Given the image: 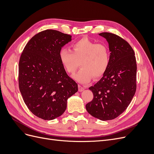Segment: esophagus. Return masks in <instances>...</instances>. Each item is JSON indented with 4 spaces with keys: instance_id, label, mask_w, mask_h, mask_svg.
Instances as JSON below:
<instances>
[{
    "instance_id": "1",
    "label": "esophagus",
    "mask_w": 154,
    "mask_h": 154,
    "mask_svg": "<svg viewBox=\"0 0 154 154\" xmlns=\"http://www.w3.org/2000/svg\"><path fill=\"white\" fill-rule=\"evenodd\" d=\"M85 90V87L82 85H78V91L79 92H82Z\"/></svg>"
}]
</instances>
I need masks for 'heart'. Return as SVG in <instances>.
Wrapping results in <instances>:
<instances>
[{
    "mask_svg": "<svg viewBox=\"0 0 154 154\" xmlns=\"http://www.w3.org/2000/svg\"><path fill=\"white\" fill-rule=\"evenodd\" d=\"M59 58L69 73L73 74L80 62L81 69L74 78L79 82L86 83L92 78H101L106 71L110 63V52L105 44H96L88 38H82L72 45V51L62 49Z\"/></svg>",
    "mask_w": 154,
    "mask_h": 154,
    "instance_id": "b5f03b06",
    "label": "heart"
}]
</instances>
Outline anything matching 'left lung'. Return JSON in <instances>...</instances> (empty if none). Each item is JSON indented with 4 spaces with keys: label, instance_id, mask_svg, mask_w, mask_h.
Returning a JSON list of instances; mask_svg holds the SVG:
<instances>
[{
    "label": "left lung",
    "instance_id": "8db88e82",
    "mask_svg": "<svg viewBox=\"0 0 154 154\" xmlns=\"http://www.w3.org/2000/svg\"><path fill=\"white\" fill-rule=\"evenodd\" d=\"M109 44L110 63L101 80L89 87L94 95L86 110L101 121L114 119L127 109L136 91L137 64L131 46L120 36L101 32Z\"/></svg>",
    "mask_w": 154,
    "mask_h": 154
}]
</instances>
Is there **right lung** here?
I'll return each mask as SVG.
<instances>
[{
    "mask_svg": "<svg viewBox=\"0 0 154 154\" xmlns=\"http://www.w3.org/2000/svg\"><path fill=\"white\" fill-rule=\"evenodd\" d=\"M71 35L48 29L27 42L18 65V85L27 108L38 118L54 119L67 108L69 97L78 91L60 62L59 53Z\"/></svg>",
    "mask_w": 154,
    "mask_h": 154,
    "instance_id": "right-lung-1",
    "label": "right lung"
}]
</instances>
